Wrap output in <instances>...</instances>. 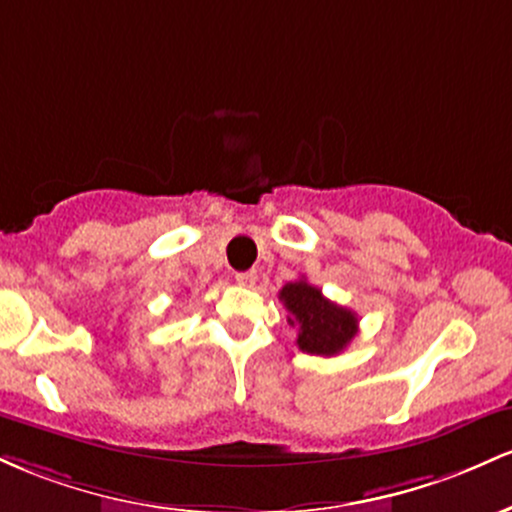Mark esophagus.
<instances>
[{
  "label": "esophagus",
  "instance_id": "obj_1",
  "mask_svg": "<svg viewBox=\"0 0 512 512\" xmlns=\"http://www.w3.org/2000/svg\"><path fill=\"white\" fill-rule=\"evenodd\" d=\"M256 271H244V273H237V283L244 285V287H251L256 283Z\"/></svg>",
  "mask_w": 512,
  "mask_h": 512
}]
</instances>
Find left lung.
<instances>
[{"instance_id":"8db88e82","label":"left lung","mask_w":512,"mask_h":512,"mask_svg":"<svg viewBox=\"0 0 512 512\" xmlns=\"http://www.w3.org/2000/svg\"><path fill=\"white\" fill-rule=\"evenodd\" d=\"M280 302L290 312L292 326H297V346L309 355H338L358 333V317L341 304L326 300L319 287L300 278L280 290Z\"/></svg>"}]
</instances>
